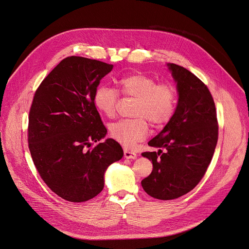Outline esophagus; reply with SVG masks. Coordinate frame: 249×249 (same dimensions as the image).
<instances>
[{
  "instance_id": "obj_1",
  "label": "esophagus",
  "mask_w": 249,
  "mask_h": 249,
  "mask_svg": "<svg viewBox=\"0 0 249 249\" xmlns=\"http://www.w3.org/2000/svg\"><path fill=\"white\" fill-rule=\"evenodd\" d=\"M124 157L127 159H136L137 158V154L133 151H131L130 149L124 148Z\"/></svg>"
}]
</instances>
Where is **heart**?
<instances>
[{
    "label": "heart",
    "mask_w": 249,
    "mask_h": 249,
    "mask_svg": "<svg viewBox=\"0 0 249 249\" xmlns=\"http://www.w3.org/2000/svg\"><path fill=\"white\" fill-rule=\"evenodd\" d=\"M119 92L126 98L136 100L132 119H122L109 125V135L126 147H132L148 133V122L155 128L166 125L176 108V89L167 82L157 81L144 73L133 72L117 80ZM119 92L107 85H101L94 95L97 108L112 117L119 103Z\"/></svg>",
    "instance_id": "heart-1"
}]
</instances>
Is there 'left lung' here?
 Masks as SVG:
<instances>
[{
    "instance_id": "left-lung-1",
    "label": "left lung",
    "mask_w": 249,
    "mask_h": 249,
    "mask_svg": "<svg viewBox=\"0 0 249 249\" xmlns=\"http://www.w3.org/2000/svg\"><path fill=\"white\" fill-rule=\"evenodd\" d=\"M168 66L177 82L178 107L165 128L148 142L159 151L142 153L153 164L142 186L149 196L164 201L178 199L197 186L218 140L216 109L208 86L187 69Z\"/></svg>"
}]
</instances>
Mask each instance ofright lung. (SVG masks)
<instances>
[{
    "label": "right lung",
    "mask_w": 249,
    "mask_h": 249,
    "mask_svg": "<svg viewBox=\"0 0 249 249\" xmlns=\"http://www.w3.org/2000/svg\"><path fill=\"white\" fill-rule=\"evenodd\" d=\"M113 65L79 56L63 59L41 81L29 112L28 144L44 183L62 199L86 202L104 188L107 167L123 156L105 138L94 103L101 79Z\"/></svg>",
    "instance_id": "obj_1"
}]
</instances>
